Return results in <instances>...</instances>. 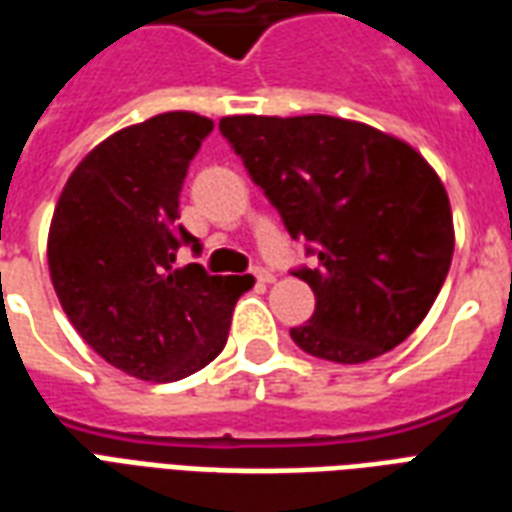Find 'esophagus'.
Here are the masks:
<instances>
[{
    "mask_svg": "<svg viewBox=\"0 0 512 512\" xmlns=\"http://www.w3.org/2000/svg\"><path fill=\"white\" fill-rule=\"evenodd\" d=\"M255 279L260 285H271V282H274V274L266 271V268H255Z\"/></svg>",
    "mask_w": 512,
    "mask_h": 512,
    "instance_id": "obj_1",
    "label": "esophagus"
}]
</instances>
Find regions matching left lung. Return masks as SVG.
<instances>
[{
	"mask_svg": "<svg viewBox=\"0 0 512 512\" xmlns=\"http://www.w3.org/2000/svg\"><path fill=\"white\" fill-rule=\"evenodd\" d=\"M219 131L288 233L318 246V266L293 271L315 293L293 343L337 365L403 343L433 307L455 249L436 169L403 139L343 117L233 115Z\"/></svg>",
	"mask_w": 512,
	"mask_h": 512,
	"instance_id": "left-lung-1",
	"label": "left lung"
}]
</instances>
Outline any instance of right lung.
Returning <instances> with one entry per match:
<instances>
[{"mask_svg":"<svg viewBox=\"0 0 512 512\" xmlns=\"http://www.w3.org/2000/svg\"><path fill=\"white\" fill-rule=\"evenodd\" d=\"M213 120L164 112L117 131L73 169L49 227V274L62 310L109 365L142 381H180L222 354L252 277L178 268V197Z\"/></svg>","mask_w":512,"mask_h":512,"instance_id":"right-lung-1","label":"right lung"}]
</instances>
